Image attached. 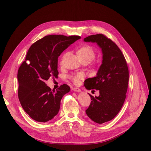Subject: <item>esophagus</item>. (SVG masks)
Returning a JSON list of instances; mask_svg holds the SVG:
<instances>
[{"mask_svg": "<svg viewBox=\"0 0 151 151\" xmlns=\"http://www.w3.org/2000/svg\"><path fill=\"white\" fill-rule=\"evenodd\" d=\"M72 89H73V91H74L75 92H79L81 91L80 89H79V88H73Z\"/></svg>", "mask_w": 151, "mask_h": 151, "instance_id": "obj_1", "label": "esophagus"}]
</instances>
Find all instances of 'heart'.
I'll list each match as a JSON object with an SVG mask.
<instances>
[{
	"label": "heart",
	"mask_w": 151,
	"mask_h": 151,
	"mask_svg": "<svg viewBox=\"0 0 151 151\" xmlns=\"http://www.w3.org/2000/svg\"><path fill=\"white\" fill-rule=\"evenodd\" d=\"M77 53L82 61L89 60L91 62L96 58V51L93 49V47L89 45H84L78 49ZM84 78L83 73L80 72L77 73L71 74L70 76V80L74 83L78 84Z\"/></svg>",
	"instance_id": "obj_1"
}]
</instances>
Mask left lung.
Listing matches in <instances>:
<instances>
[{
    "label": "left lung",
    "instance_id": "obj_1",
    "mask_svg": "<svg viewBox=\"0 0 151 151\" xmlns=\"http://www.w3.org/2000/svg\"><path fill=\"white\" fill-rule=\"evenodd\" d=\"M84 41L97 43L103 53L97 76L87 79L84 84L87 89L99 90L100 93L99 97L89 93L91 102L86 113L93 122L103 124L112 120L123 106L128 88L129 68L121 50L105 35H92Z\"/></svg>",
    "mask_w": 151,
    "mask_h": 151
}]
</instances>
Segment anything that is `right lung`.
<instances>
[{
	"label": "right lung",
	"instance_id": "add662e5",
	"mask_svg": "<svg viewBox=\"0 0 151 151\" xmlns=\"http://www.w3.org/2000/svg\"><path fill=\"white\" fill-rule=\"evenodd\" d=\"M81 37L50 35L31 45L26 59L18 71V98L26 113L40 122L51 120L58 113L62 97L70 91L67 84L51 90L45 83L57 78L58 58L60 54Z\"/></svg>",
	"mask_w": 151,
	"mask_h": 151
}]
</instances>
